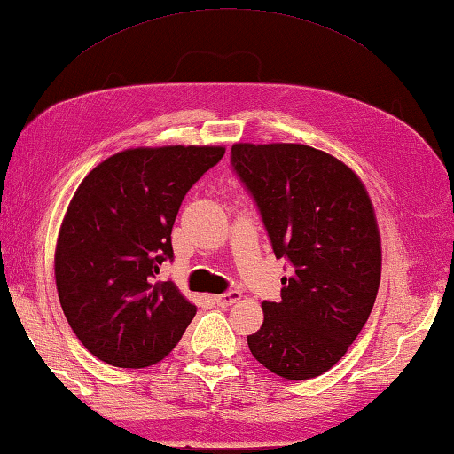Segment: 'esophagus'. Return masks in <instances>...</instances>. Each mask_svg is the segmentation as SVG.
I'll use <instances>...</instances> for the list:
<instances>
[{"label":"esophagus","instance_id":"obj_1","mask_svg":"<svg viewBox=\"0 0 454 454\" xmlns=\"http://www.w3.org/2000/svg\"><path fill=\"white\" fill-rule=\"evenodd\" d=\"M213 301L219 307H231V305L237 303V301H241V293L239 291H229V293H223V295H213Z\"/></svg>","mask_w":454,"mask_h":454}]
</instances>
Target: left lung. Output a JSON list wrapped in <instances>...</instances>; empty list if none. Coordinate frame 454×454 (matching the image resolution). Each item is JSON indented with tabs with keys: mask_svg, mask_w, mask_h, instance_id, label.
I'll return each instance as SVG.
<instances>
[{
	"mask_svg": "<svg viewBox=\"0 0 454 454\" xmlns=\"http://www.w3.org/2000/svg\"><path fill=\"white\" fill-rule=\"evenodd\" d=\"M231 155L275 257L293 263L279 303H261L249 348L283 379L319 377L348 351L377 299L383 251L369 191L340 159L301 143H235Z\"/></svg>",
	"mask_w": 454,
	"mask_h": 454,
	"instance_id": "obj_1",
	"label": "left lung"
}]
</instances>
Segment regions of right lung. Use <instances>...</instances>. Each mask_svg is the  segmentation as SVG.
<instances>
[{"label":"right lung","instance_id":"1","mask_svg":"<svg viewBox=\"0 0 454 454\" xmlns=\"http://www.w3.org/2000/svg\"><path fill=\"white\" fill-rule=\"evenodd\" d=\"M223 145L131 147L79 183L55 243L63 315L99 361L143 369L169 355L197 307L173 281H155L173 257L179 205Z\"/></svg>","mask_w":454,"mask_h":454}]
</instances>
